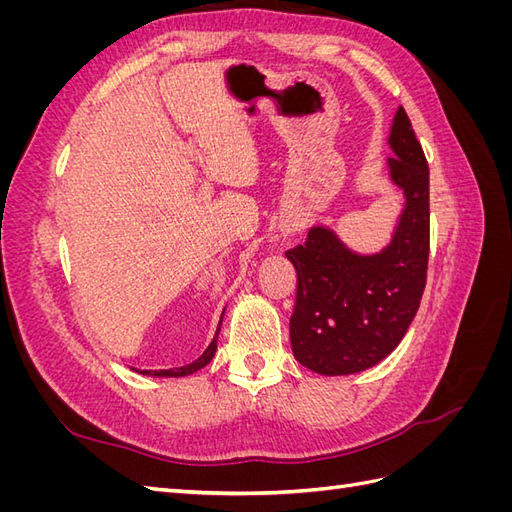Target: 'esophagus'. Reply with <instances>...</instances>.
I'll use <instances>...</instances> for the list:
<instances>
[{"label": "esophagus", "mask_w": 512, "mask_h": 512, "mask_svg": "<svg viewBox=\"0 0 512 512\" xmlns=\"http://www.w3.org/2000/svg\"><path fill=\"white\" fill-rule=\"evenodd\" d=\"M294 228H297V224H294V222H292V224H288V228H286V232H294Z\"/></svg>", "instance_id": "esophagus-1"}]
</instances>
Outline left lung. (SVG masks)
<instances>
[{"instance_id": "left-lung-1", "label": "left lung", "mask_w": 512, "mask_h": 512, "mask_svg": "<svg viewBox=\"0 0 512 512\" xmlns=\"http://www.w3.org/2000/svg\"><path fill=\"white\" fill-rule=\"evenodd\" d=\"M391 181L406 207L391 243L361 256L331 228L314 226L286 258L297 269V301L290 316L294 359L322 376H348L378 365L408 327L427 282L429 168L412 123L397 108L389 136Z\"/></svg>"}]
</instances>
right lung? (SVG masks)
I'll list each match as a JSON object with an SVG mask.
<instances>
[{
  "mask_svg": "<svg viewBox=\"0 0 512 512\" xmlns=\"http://www.w3.org/2000/svg\"><path fill=\"white\" fill-rule=\"evenodd\" d=\"M220 324H222V320H220ZM220 324H218V331H215L213 342L209 344V348H207L203 354L198 356V359H196L194 363H190V365H183V367H173V369H143V371H138V374H143V376H158V378H181V376H190V374H194V371H198V369H203V367H205V365H209V361L213 359L215 350H218Z\"/></svg>",
  "mask_w": 512,
  "mask_h": 512,
  "instance_id": "1",
  "label": "right lung"
}]
</instances>
